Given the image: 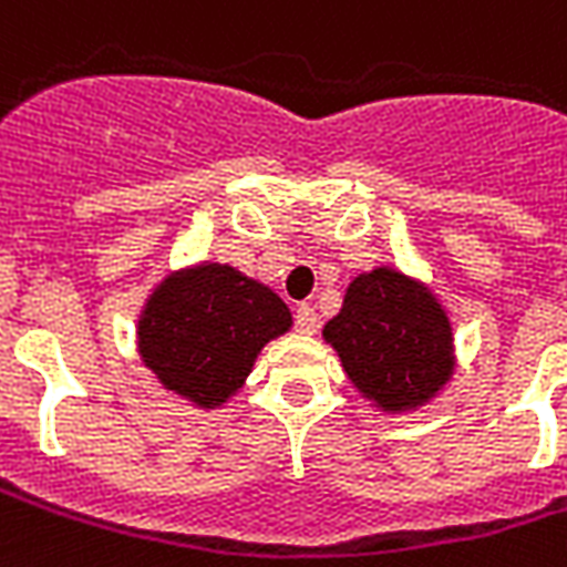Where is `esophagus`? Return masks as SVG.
<instances>
[{
	"label": "esophagus",
	"instance_id": "1",
	"mask_svg": "<svg viewBox=\"0 0 567 567\" xmlns=\"http://www.w3.org/2000/svg\"><path fill=\"white\" fill-rule=\"evenodd\" d=\"M293 321H297V330L306 332V336H312L318 330V312H315L309 302H300L297 309H293Z\"/></svg>",
	"mask_w": 567,
	"mask_h": 567
}]
</instances>
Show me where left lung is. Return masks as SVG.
Masks as SVG:
<instances>
[{
	"mask_svg": "<svg viewBox=\"0 0 567 567\" xmlns=\"http://www.w3.org/2000/svg\"><path fill=\"white\" fill-rule=\"evenodd\" d=\"M323 341L362 399L383 413H408L437 399L455 374V336L443 302L395 267L353 276Z\"/></svg>",
	"mask_w": 567,
	"mask_h": 567,
	"instance_id": "8db88e82",
	"label": "left lung"
}]
</instances>
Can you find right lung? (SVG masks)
Wrapping results in <instances>:
<instances>
[{"label":"right lung","mask_w":567,"mask_h":567,"mask_svg":"<svg viewBox=\"0 0 567 567\" xmlns=\"http://www.w3.org/2000/svg\"><path fill=\"white\" fill-rule=\"evenodd\" d=\"M291 323L274 288L231 265L202 261L168 274L148 293L136 348L163 389L214 410L244 386L261 348Z\"/></svg>","instance_id":"right-lung-1"}]
</instances>
